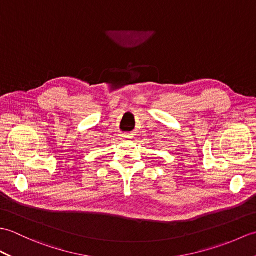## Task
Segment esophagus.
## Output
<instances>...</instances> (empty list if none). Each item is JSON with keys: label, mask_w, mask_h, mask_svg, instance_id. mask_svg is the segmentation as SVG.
I'll list each match as a JSON object with an SVG mask.
<instances>
[{"label": "esophagus", "mask_w": 256, "mask_h": 256, "mask_svg": "<svg viewBox=\"0 0 256 256\" xmlns=\"http://www.w3.org/2000/svg\"><path fill=\"white\" fill-rule=\"evenodd\" d=\"M123 138H130V136H123Z\"/></svg>", "instance_id": "obj_1"}]
</instances>
